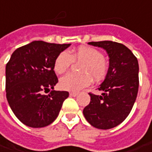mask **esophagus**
Instances as JSON below:
<instances>
[{"label": "esophagus", "mask_w": 152, "mask_h": 152, "mask_svg": "<svg viewBox=\"0 0 152 152\" xmlns=\"http://www.w3.org/2000/svg\"><path fill=\"white\" fill-rule=\"evenodd\" d=\"M77 94H78V93H76V92H70L69 93V95L72 96V97H76V96H77Z\"/></svg>", "instance_id": "34e87169"}]
</instances>
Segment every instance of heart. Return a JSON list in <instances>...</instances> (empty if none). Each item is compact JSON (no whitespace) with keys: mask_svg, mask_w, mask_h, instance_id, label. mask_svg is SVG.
I'll return each instance as SVG.
<instances>
[{"mask_svg":"<svg viewBox=\"0 0 152 152\" xmlns=\"http://www.w3.org/2000/svg\"><path fill=\"white\" fill-rule=\"evenodd\" d=\"M73 62L83 63L80 66L81 74H68L62 77L59 87L66 91H79L88 86L92 78L95 82L103 80L108 72V64L102 53L92 47L81 46L69 53L64 51L56 57L53 69L58 75L66 73Z\"/></svg>","mask_w":152,"mask_h":152,"instance_id":"1","label":"heart"}]
</instances>
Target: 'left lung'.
<instances>
[{"label": "left lung", "instance_id": "1", "mask_svg": "<svg viewBox=\"0 0 152 152\" xmlns=\"http://www.w3.org/2000/svg\"><path fill=\"white\" fill-rule=\"evenodd\" d=\"M89 44L105 49L110 66L104 81L98 88L102 94L89 93L91 101L83 110V115L94 128L112 129L126 119L135 102L139 89L138 60L122 43L102 41Z\"/></svg>", "mask_w": 152, "mask_h": 152}]
</instances>
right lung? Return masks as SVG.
<instances>
[{
  "instance_id": "1",
  "label": "right lung",
  "mask_w": 152,
  "mask_h": 152,
  "mask_svg": "<svg viewBox=\"0 0 152 152\" xmlns=\"http://www.w3.org/2000/svg\"><path fill=\"white\" fill-rule=\"evenodd\" d=\"M69 44L35 41L17 48L6 65V93L17 118L30 128H43L57 118L66 91H55L56 57ZM51 92L46 96L44 93Z\"/></svg>"
}]
</instances>
